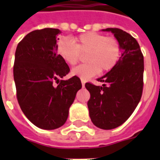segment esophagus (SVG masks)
Masks as SVG:
<instances>
[{"label": "esophagus", "instance_id": "34e87169", "mask_svg": "<svg viewBox=\"0 0 160 160\" xmlns=\"http://www.w3.org/2000/svg\"><path fill=\"white\" fill-rule=\"evenodd\" d=\"M81 83H82V86L84 87V86H85V80H83V79H81Z\"/></svg>", "mask_w": 160, "mask_h": 160}]
</instances>
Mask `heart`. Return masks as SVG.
Returning a JSON list of instances; mask_svg holds the SVG:
<instances>
[{
  "label": "heart",
  "mask_w": 160,
  "mask_h": 160,
  "mask_svg": "<svg viewBox=\"0 0 160 160\" xmlns=\"http://www.w3.org/2000/svg\"><path fill=\"white\" fill-rule=\"evenodd\" d=\"M57 54L69 65L74 66L80 61L82 54L88 63L74 68L73 75L88 80L100 72H108L119 62L121 47L114 36L90 31L81 34L75 38L64 37L58 41Z\"/></svg>",
  "instance_id": "heart-1"
}]
</instances>
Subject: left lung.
I'll list each match as a JSON object with an SVG mask.
<instances>
[{
	"instance_id": "8db88e82",
	"label": "left lung",
	"mask_w": 160,
	"mask_h": 160,
	"mask_svg": "<svg viewBox=\"0 0 160 160\" xmlns=\"http://www.w3.org/2000/svg\"><path fill=\"white\" fill-rule=\"evenodd\" d=\"M119 41L122 54L117 65L98 81L86 83L91 121L102 129H112L129 119L141 99L144 87V55L135 39L119 28H107Z\"/></svg>"
}]
</instances>
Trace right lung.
Returning a JSON list of instances; mask_svg holds the SVG:
<instances>
[{
  "mask_svg": "<svg viewBox=\"0 0 160 160\" xmlns=\"http://www.w3.org/2000/svg\"><path fill=\"white\" fill-rule=\"evenodd\" d=\"M59 29L45 28L27 34L16 47L13 66L16 98L27 119L43 129L62 126L82 85L56 52ZM59 40V39H58Z\"/></svg>",
  "mask_w": 160,
  "mask_h": 160,
  "instance_id": "add662e5",
  "label": "right lung"
}]
</instances>
